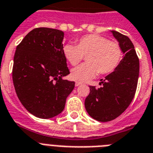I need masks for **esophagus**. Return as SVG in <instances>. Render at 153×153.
I'll use <instances>...</instances> for the list:
<instances>
[{
	"label": "esophagus",
	"instance_id": "obj_1",
	"mask_svg": "<svg viewBox=\"0 0 153 153\" xmlns=\"http://www.w3.org/2000/svg\"><path fill=\"white\" fill-rule=\"evenodd\" d=\"M82 85V83H81V82H75V86H77V87H78V86H79V85Z\"/></svg>",
	"mask_w": 153,
	"mask_h": 153
}]
</instances>
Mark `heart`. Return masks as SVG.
<instances>
[{"label":"heart","mask_w":153,"mask_h":153,"mask_svg":"<svg viewBox=\"0 0 153 153\" xmlns=\"http://www.w3.org/2000/svg\"><path fill=\"white\" fill-rule=\"evenodd\" d=\"M62 51L73 66L85 56L86 63L73 68L71 72V78L79 82L90 80L98 73L104 75L113 72L123 58V50L118 42L96 34L82 37L77 41V45L66 44Z\"/></svg>","instance_id":"1"}]
</instances>
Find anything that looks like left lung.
<instances>
[{
  "label": "left lung",
  "instance_id": "1",
  "mask_svg": "<svg viewBox=\"0 0 153 153\" xmlns=\"http://www.w3.org/2000/svg\"><path fill=\"white\" fill-rule=\"evenodd\" d=\"M111 32L125 55L115 71L101 79L102 87L89 86L85 101L88 115L99 122L113 120L126 111L135 96L139 79V60L133 44L124 34Z\"/></svg>",
  "mask_w": 153,
  "mask_h": 153
}]
</instances>
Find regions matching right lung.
<instances>
[{"label": "right lung", "instance_id": "add662e5", "mask_svg": "<svg viewBox=\"0 0 153 153\" xmlns=\"http://www.w3.org/2000/svg\"><path fill=\"white\" fill-rule=\"evenodd\" d=\"M64 32L48 27L34 28L16 48L12 78L21 104L34 116L50 119L65 108L75 82L63 54Z\"/></svg>", "mask_w": 153, "mask_h": 153}]
</instances>
